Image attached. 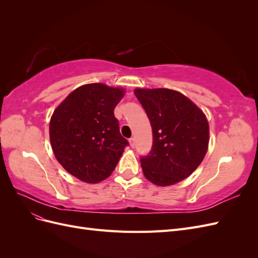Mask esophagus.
Here are the masks:
<instances>
[{
    "label": "esophagus",
    "mask_w": 258,
    "mask_h": 258,
    "mask_svg": "<svg viewBox=\"0 0 258 258\" xmlns=\"http://www.w3.org/2000/svg\"><path fill=\"white\" fill-rule=\"evenodd\" d=\"M129 143H130V146L132 148H135L136 147V139L135 138H130L129 139Z\"/></svg>",
    "instance_id": "1"
}]
</instances>
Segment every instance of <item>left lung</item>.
Listing matches in <instances>:
<instances>
[{"label":"left lung","mask_w":258,"mask_h":258,"mask_svg":"<svg viewBox=\"0 0 258 258\" xmlns=\"http://www.w3.org/2000/svg\"><path fill=\"white\" fill-rule=\"evenodd\" d=\"M135 95L151 121L153 146L142 156L145 177L169 186L189 176L204 160L209 145L207 117L181 92L166 89H136Z\"/></svg>","instance_id":"1"}]
</instances>
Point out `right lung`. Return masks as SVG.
<instances>
[{
    "label": "right lung",
    "instance_id": "1",
    "mask_svg": "<svg viewBox=\"0 0 258 258\" xmlns=\"http://www.w3.org/2000/svg\"><path fill=\"white\" fill-rule=\"evenodd\" d=\"M123 95L122 88L84 85L70 93L51 116L53 154L69 173L83 182L99 183L110 176L129 145L114 116Z\"/></svg>",
    "mask_w": 258,
    "mask_h": 258
}]
</instances>
